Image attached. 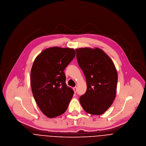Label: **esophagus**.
Wrapping results in <instances>:
<instances>
[{
    "instance_id": "1",
    "label": "esophagus",
    "mask_w": 146,
    "mask_h": 146,
    "mask_svg": "<svg viewBox=\"0 0 146 146\" xmlns=\"http://www.w3.org/2000/svg\"><path fill=\"white\" fill-rule=\"evenodd\" d=\"M73 90H74V93H76V92H77V87H73Z\"/></svg>"
}]
</instances>
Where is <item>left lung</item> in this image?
Here are the masks:
<instances>
[{
	"mask_svg": "<svg viewBox=\"0 0 146 146\" xmlns=\"http://www.w3.org/2000/svg\"><path fill=\"white\" fill-rule=\"evenodd\" d=\"M78 64L85 76L87 90L80 96L83 109L91 114L101 115L115 98L117 72L111 58L101 48H76Z\"/></svg>",
	"mask_w": 146,
	"mask_h": 146,
	"instance_id": "8db88e82",
	"label": "left lung"
}]
</instances>
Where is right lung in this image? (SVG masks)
I'll use <instances>...</instances> for the list:
<instances>
[{
  "label": "right lung",
  "mask_w": 146,
  "mask_h": 146,
  "mask_svg": "<svg viewBox=\"0 0 146 146\" xmlns=\"http://www.w3.org/2000/svg\"><path fill=\"white\" fill-rule=\"evenodd\" d=\"M72 48L52 47L43 50L35 59L31 84L36 103L48 118L63 114L74 94L66 84L64 70L74 59Z\"/></svg>",
  "instance_id": "obj_1"
}]
</instances>
